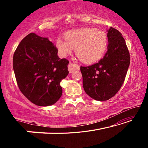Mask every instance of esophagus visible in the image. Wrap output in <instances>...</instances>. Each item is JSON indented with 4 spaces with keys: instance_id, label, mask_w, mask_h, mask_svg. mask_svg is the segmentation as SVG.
<instances>
[{
    "instance_id": "1",
    "label": "esophagus",
    "mask_w": 148,
    "mask_h": 148,
    "mask_svg": "<svg viewBox=\"0 0 148 148\" xmlns=\"http://www.w3.org/2000/svg\"><path fill=\"white\" fill-rule=\"evenodd\" d=\"M68 69L70 73H72L75 71H79V66L76 64L72 63V62H70L68 65Z\"/></svg>"
}]
</instances>
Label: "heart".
<instances>
[{"label": "heart", "mask_w": 148, "mask_h": 148, "mask_svg": "<svg viewBox=\"0 0 148 148\" xmlns=\"http://www.w3.org/2000/svg\"><path fill=\"white\" fill-rule=\"evenodd\" d=\"M63 40L57 38L56 46L62 57L71 54L76 49L77 56L82 62L92 64L101 60L106 53L108 38L106 32L95 28H81L65 32Z\"/></svg>", "instance_id": "heart-1"}]
</instances>
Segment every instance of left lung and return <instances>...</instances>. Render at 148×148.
Listing matches in <instances>:
<instances>
[{
  "instance_id": "8db88e82",
  "label": "left lung",
  "mask_w": 148,
  "mask_h": 148,
  "mask_svg": "<svg viewBox=\"0 0 148 148\" xmlns=\"http://www.w3.org/2000/svg\"><path fill=\"white\" fill-rule=\"evenodd\" d=\"M108 51L99 62L81 66L84 91L96 101H107L121 88L130 64V54L125 40L117 29L107 31Z\"/></svg>"
}]
</instances>
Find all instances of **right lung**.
Masks as SVG:
<instances>
[{
    "label": "right lung",
    "instance_id": "add662e5",
    "mask_svg": "<svg viewBox=\"0 0 148 148\" xmlns=\"http://www.w3.org/2000/svg\"><path fill=\"white\" fill-rule=\"evenodd\" d=\"M47 38L33 32L22 40L14 52L13 68L20 91L32 103L47 106L61 97V80L69 74L66 59Z\"/></svg>",
    "mask_w": 148,
    "mask_h": 148
}]
</instances>
